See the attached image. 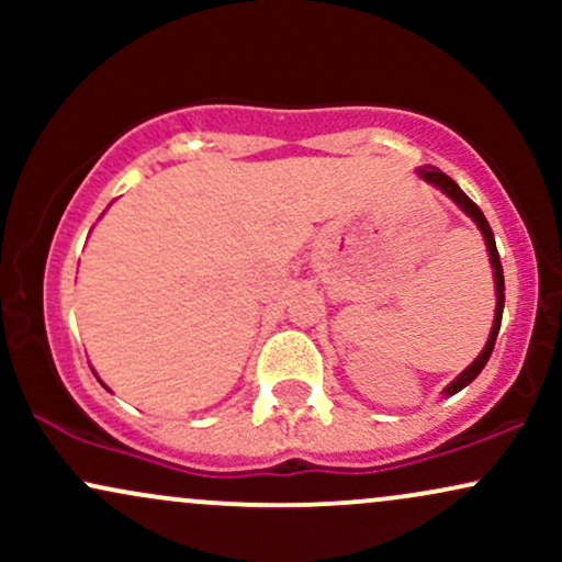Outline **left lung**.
Returning a JSON list of instances; mask_svg holds the SVG:
<instances>
[{"label":"left lung","instance_id":"8db88e82","mask_svg":"<svg viewBox=\"0 0 562 562\" xmlns=\"http://www.w3.org/2000/svg\"><path fill=\"white\" fill-rule=\"evenodd\" d=\"M417 177L425 179L428 184H434L436 190H441L443 195H447L451 203L457 205V209L462 211V214L470 216L475 222V227L481 229L483 235V243H486V250H488V261H492V269H494V293H496V308H494V325H492V333H488V340L486 346H483V351L479 353V357L473 359V364L465 367V370L460 372L451 383L443 389V396H454L457 391H462L465 385L473 383L475 378L481 375V370L486 367L488 357H492L494 351V340H496V333H499V325H502V312H505V274H502V261H499V254H496V243H494V232L492 227H488L486 216H483V211L479 209V205L470 200L465 192L460 190V184L454 182V179L447 177L441 169H436V166H420L417 169Z\"/></svg>","mask_w":562,"mask_h":562}]
</instances>
